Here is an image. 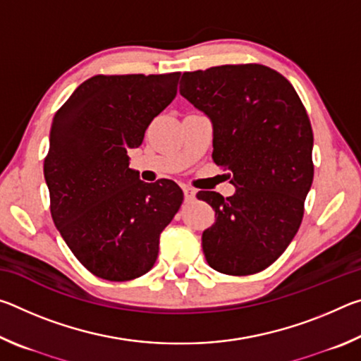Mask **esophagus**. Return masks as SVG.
<instances>
[{
	"label": "esophagus",
	"mask_w": 361,
	"mask_h": 361,
	"mask_svg": "<svg viewBox=\"0 0 361 361\" xmlns=\"http://www.w3.org/2000/svg\"><path fill=\"white\" fill-rule=\"evenodd\" d=\"M183 191H185L186 200H192L195 197V189H192L191 186H183Z\"/></svg>",
	"instance_id": "esophagus-1"
}]
</instances>
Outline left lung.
I'll return each mask as SVG.
<instances>
[{
	"label": "left lung",
	"mask_w": 361,
	"mask_h": 361,
	"mask_svg": "<svg viewBox=\"0 0 361 361\" xmlns=\"http://www.w3.org/2000/svg\"><path fill=\"white\" fill-rule=\"evenodd\" d=\"M180 94L213 122L216 166L235 192L200 191L216 221L202 234L205 259L226 276L264 271L301 226L314 180V133L296 90L259 63L186 71Z\"/></svg>",
	"instance_id": "obj_1"
}]
</instances>
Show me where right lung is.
<instances>
[{
	"mask_svg": "<svg viewBox=\"0 0 361 361\" xmlns=\"http://www.w3.org/2000/svg\"><path fill=\"white\" fill-rule=\"evenodd\" d=\"M180 75H97L54 116L44 159L51 215L97 277L145 276L157 259L159 235L183 204L175 181H142L127 156L175 99Z\"/></svg>",
	"mask_w": 361,
	"mask_h": 361,
	"instance_id": "right-lung-1",
	"label": "right lung"
}]
</instances>
